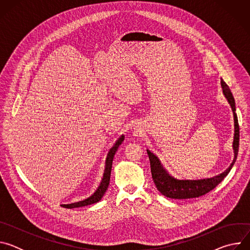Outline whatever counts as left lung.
<instances>
[{
  "instance_id": "1",
  "label": "left lung",
  "mask_w": 250,
  "mask_h": 250,
  "mask_svg": "<svg viewBox=\"0 0 250 250\" xmlns=\"http://www.w3.org/2000/svg\"><path fill=\"white\" fill-rule=\"evenodd\" d=\"M221 84L223 87V92L227 97L229 103L231 105L234 117V139H233V150H234V158L230 166L224 171L223 173L208 179L203 180H177L170 177L167 172L163 169L160 164L158 158L147 150V154L150 161V170L153 182L157 188V190L167 198L171 199H191L198 198L200 196L206 195L213 188H216L223 180L224 178L229 174L232 165L234 164L239 146V125L237 121V116L235 114V102L234 98L230 92L229 87L227 83L222 79Z\"/></svg>"
}]
</instances>
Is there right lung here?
I'll return each mask as SVG.
<instances>
[{
    "label": "right lung",
    "mask_w": 250,
    "mask_h": 250,
    "mask_svg": "<svg viewBox=\"0 0 250 250\" xmlns=\"http://www.w3.org/2000/svg\"><path fill=\"white\" fill-rule=\"evenodd\" d=\"M125 137L124 135H122L119 140L116 142L115 146L111 148L108 157H106V161H105V169H104V177H103V180L98 188V190L94 193V195H92L90 198L84 200V201H80L77 203H73V204H69V205H62L63 208H79V207H85L88 205H92L95 203H98L102 197L104 195L106 189L109 187L110 184V178H111V171H112V165H113V159L114 156L119 148V146H121L122 142L124 141Z\"/></svg>",
    "instance_id": "add662e5"
}]
</instances>
